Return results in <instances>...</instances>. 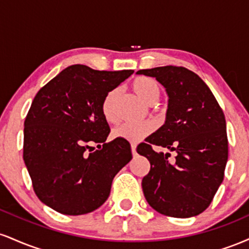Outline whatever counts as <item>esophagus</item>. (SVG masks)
<instances>
[{
  "instance_id": "1",
  "label": "esophagus",
  "mask_w": 249,
  "mask_h": 249,
  "mask_svg": "<svg viewBox=\"0 0 249 249\" xmlns=\"http://www.w3.org/2000/svg\"><path fill=\"white\" fill-rule=\"evenodd\" d=\"M131 151H132L133 156H137V145L136 144H131Z\"/></svg>"
}]
</instances>
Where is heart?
Masks as SVG:
<instances>
[{
    "label": "heart",
    "mask_w": 249,
    "mask_h": 249,
    "mask_svg": "<svg viewBox=\"0 0 249 249\" xmlns=\"http://www.w3.org/2000/svg\"><path fill=\"white\" fill-rule=\"evenodd\" d=\"M131 89L139 98L147 104H156L160 97V88L159 84L150 77H136L131 84ZM118 97V90L108 91L102 101L101 110L105 121L108 123H115L116 116V101ZM154 125L152 123H123V124L113 128L112 137L117 139H124L131 142H138L142 141L145 137L152 133Z\"/></svg>",
    "instance_id": "heart-1"
}]
</instances>
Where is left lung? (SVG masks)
Masks as SVG:
<instances>
[{
  "instance_id": "left-lung-1",
  "label": "left lung",
  "mask_w": 249,
  "mask_h": 249,
  "mask_svg": "<svg viewBox=\"0 0 249 249\" xmlns=\"http://www.w3.org/2000/svg\"><path fill=\"white\" fill-rule=\"evenodd\" d=\"M166 89L168 108L162 126L137 146L146 157L150 172L142 187L150 206L173 218H191L210 206L225 176L228 159L226 119L206 83L184 67L139 70ZM153 146L177 153L158 154Z\"/></svg>"
}]
</instances>
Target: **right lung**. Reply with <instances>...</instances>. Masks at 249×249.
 Listing matches in <instances>:
<instances>
[{"label":"right lung","instance_id":"obj_1","mask_svg":"<svg viewBox=\"0 0 249 249\" xmlns=\"http://www.w3.org/2000/svg\"><path fill=\"white\" fill-rule=\"evenodd\" d=\"M133 73L71 65L41 88L24 121L23 159L36 196L65 215L102 206L115 176L132 159L130 142H107L104 96ZM92 143L97 148L90 146Z\"/></svg>","mask_w":249,"mask_h":249}]
</instances>
